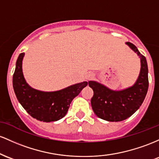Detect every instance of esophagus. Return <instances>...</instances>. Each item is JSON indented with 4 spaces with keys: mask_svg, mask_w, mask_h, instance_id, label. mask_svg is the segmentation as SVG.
<instances>
[{
    "mask_svg": "<svg viewBox=\"0 0 159 159\" xmlns=\"http://www.w3.org/2000/svg\"><path fill=\"white\" fill-rule=\"evenodd\" d=\"M93 77H94V74H92V73H88V74H86V76H85V79L87 80H90Z\"/></svg>",
    "mask_w": 159,
    "mask_h": 159,
    "instance_id": "34e87169",
    "label": "esophagus"
}]
</instances>
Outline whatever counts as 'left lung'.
<instances>
[{
	"instance_id": "left-lung-1",
	"label": "left lung",
	"mask_w": 159,
	"mask_h": 159,
	"mask_svg": "<svg viewBox=\"0 0 159 159\" xmlns=\"http://www.w3.org/2000/svg\"><path fill=\"white\" fill-rule=\"evenodd\" d=\"M126 44L140 58V74L134 84L122 90H112L98 82H89L94 92L92 110L98 117L108 122H120L132 116L143 102L149 87L147 59L133 43Z\"/></svg>"
}]
</instances>
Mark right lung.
<instances>
[{
  "label": "right lung",
  "instance_id": "1",
  "mask_svg": "<svg viewBox=\"0 0 159 159\" xmlns=\"http://www.w3.org/2000/svg\"><path fill=\"white\" fill-rule=\"evenodd\" d=\"M25 53L18 57L12 77V85L18 101L33 118L45 122L58 121L67 113L71 101L88 83H76L59 91L43 92L31 88L26 83L22 72Z\"/></svg>",
  "mask_w": 159,
  "mask_h": 159
}]
</instances>
